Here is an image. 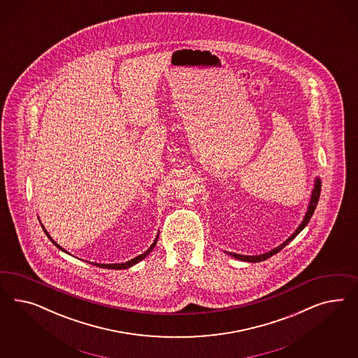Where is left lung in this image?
<instances>
[{
    "label": "left lung",
    "instance_id": "1",
    "mask_svg": "<svg viewBox=\"0 0 358 358\" xmlns=\"http://www.w3.org/2000/svg\"><path fill=\"white\" fill-rule=\"evenodd\" d=\"M320 189H322V181H320V178H319V177H316V178H315L314 190H313V193H311V199H310L308 208H307V213H306V215H304L302 223L299 224V227L295 229V232H294L293 235H292L290 238H286V240L282 243L281 245H278L277 248L269 250V252H266V253L257 255V256H244V255H238V253H232V252H228V255L240 261H247V262H260V261L266 260V259L271 257L273 255L278 253L280 250H283V248H285V247H286V245H287V244H289V243H290V241H292V240H293V238H295V236H296V235H298V234H299V232H301V231H302L307 224H308L310 219H311V217L314 215L316 205H317V202H319Z\"/></svg>",
    "mask_w": 358,
    "mask_h": 358
}]
</instances>
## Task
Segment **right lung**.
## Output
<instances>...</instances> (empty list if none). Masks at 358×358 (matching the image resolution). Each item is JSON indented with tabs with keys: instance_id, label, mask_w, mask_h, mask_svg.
Masks as SVG:
<instances>
[{
	"instance_id": "add662e5",
	"label": "right lung",
	"mask_w": 358,
	"mask_h": 358,
	"mask_svg": "<svg viewBox=\"0 0 358 358\" xmlns=\"http://www.w3.org/2000/svg\"><path fill=\"white\" fill-rule=\"evenodd\" d=\"M42 227H43V226H42ZM43 231L44 232H45V235L48 236V238H50V240H51V241L54 243L55 245H56V247H57L59 250H63V252H65V253H68V252H66V250H63V248H62V247H60V245H59V244H57L56 241H54V240H52V238H51V236L48 235V232H47V231L44 229V227ZM157 238H159V235H157ZM157 238H155V241L152 243L151 247H150L148 250H145L144 253H141V255H139V256H136L135 259H132V260L127 261V262H123V264H97V262H94V264H93V262H92V264H93V265H96V266H99V268H105V269H127V268H131V266H134L135 264H138L139 261L143 260L144 257H147V256H148V255L151 253V250H153V248H155V245H156V243H157Z\"/></svg>"
}]
</instances>
